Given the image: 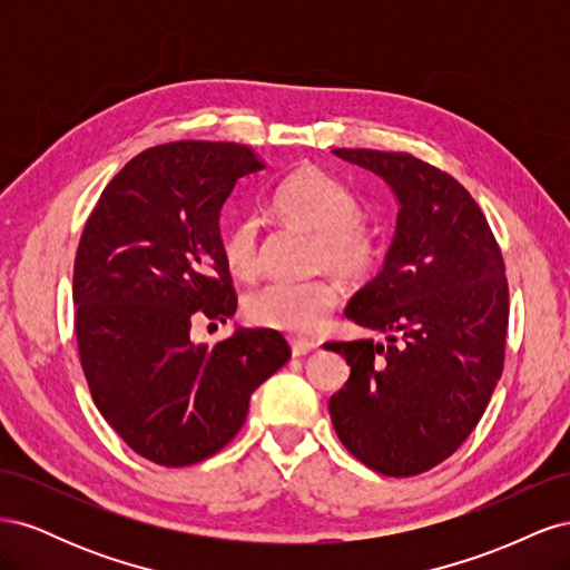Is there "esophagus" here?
Listing matches in <instances>:
<instances>
[{
	"mask_svg": "<svg viewBox=\"0 0 570 570\" xmlns=\"http://www.w3.org/2000/svg\"><path fill=\"white\" fill-rule=\"evenodd\" d=\"M289 347H292V356H304V354H308V352H314V350L318 347V344L299 340V337H289Z\"/></svg>",
	"mask_w": 570,
	"mask_h": 570,
	"instance_id": "esophagus-1",
	"label": "esophagus"
}]
</instances>
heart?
<instances>
[{
    "mask_svg": "<svg viewBox=\"0 0 570 570\" xmlns=\"http://www.w3.org/2000/svg\"><path fill=\"white\" fill-rule=\"evenodd\" d=\"M275 216L314 233L312 264L331 271L344 283L371 278L381 264L383 247L377 235L361 220V202L321 168H299L271 195ZM223 258L237 278H252L258 266L254 218H237L223 233ZM337 289L327 281L268 283L254 289L245 302L252 323L289 335H316L333 314Z\"/></svg>",
    "mask_w": 570,
    "mask_h": 570,
    "instance_id": "heart-1",
    "label": "heart"
}]
</instances>
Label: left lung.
I'll return each mask as SVG.
<instances>
[{
  "instance_id": "left-lung-1",
  "label": "left lung",
  "mask_w": 570,
  "mask_h": 570,
  "mask_svg": "<svg viewBox=\"0 0 570 570\" xmlns=\"http://www.w3.org/2000/svg\"><path fill=\"white\" fill-rule=\"evenodd\" d=\"M400 202L383 271L347 318L387 335L327 342L352 366L331 396L340 442L368 469L409 478L452 456L504 371L509 285L485 214L459 180L406 151L333 149Z\"/></svg>"
}]
</instances>
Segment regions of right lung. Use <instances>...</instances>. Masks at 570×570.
I'll list each match as a JSON object with an SVG mask.
<instances>
[{
	"label": "right lung",
	"instance_id": "obj_1",
	"mask_svg": "<svg viewBox=\"0 0 570 570\" xmlns=\"http://www.w3.org/2000/svg\"><path fill=\"white\" fill-rule=\"evenodd\" d=\"M262 168L235 142L145 149L105 187L80 235L73 304L85 381L120 440L166 469L223 450L252 392L289 358L268 327H237L212 347L189 337L195 321L235 314L220 206Z\"/></svg>",
	"mask_w": 570,
	"mask_h": 570
}]
</instances>
